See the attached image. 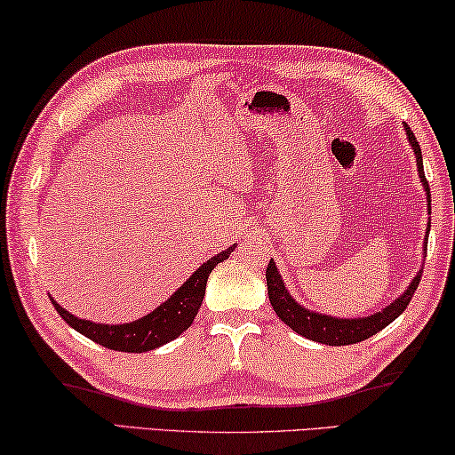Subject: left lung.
Wrapping results in <instances>:
<instances>
[{"instance_id": "1", "label": "left lung", "mask_w": 455, "mask_h": 455, "mask_svg": "<svg viewBox=\"0 0 455 455\" xmlns=\"http://www.w3.org/2000/svg\"><path fill=\"white\" fill-rule=\"evenodd\" d=\"M406 127V136L408 142H411L414 156H417V169H419V177L422 188L427 191V206L431 210V189H428V181L425 177V169H422V155H420V146L414 138V133L411 127ZM431 227V225H428ZM427 236H428V228L425 235V247H427ZM427 258V255H425ZM422 272L419 270L417 276L408 289L404 291V294H400L394 303H389L386 309H381L379 313H373L369 317H355V319H340V317H331V315H323V313H315L300 307L297 300L291 297V292L286 291L284 280L280 278L278 267L274 264V259H270V264L266 267V284H267V297H270V303L276 311V315L283 319V322L289 325L291 330L297 331V334L309 338V340L328 344V347H347V344H356L363 342L371 338L377 331H381L386 325H389L394 322L395 317L400 315L402 311L406 309L408 303H411L414 291L419 289Z\"/></svg>"}]
</instances>
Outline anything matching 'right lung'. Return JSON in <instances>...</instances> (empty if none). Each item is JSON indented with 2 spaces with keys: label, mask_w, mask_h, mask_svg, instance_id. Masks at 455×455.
I'll list each match as a JSON object with an SVG mask.
<instances>
[{
  "label": "right lung",
  "mask_w": 455,
  "mask_h": 455,
  "mask_svg": "<svg viewBox=\"0 0 455 455\" xmlns=\"http://www.w3.org/2000/svg\"><path fill=\"white\" fill-rule=\"evenodd\" d=\"M233 247H228L227 251H220L214 258H210L206 264H202L197 270L191 274L188 283H183L179 289L164 300L163 305H158L155 311L144 315L142 319L130 323H94L88 319H80L72 315V313L63 309L55 299H51V303L57 309V313L63 317V322L72 325L76 331H80L82 336L91 338L92 342L100 344V347L119 350V353H146V350H155L163 344L175 340L179 334H183L185 330L194 323V319L200 311L204 294H206V283L210 272L214 270L220 261L228 259Z\"/></svg>",
  "instance_id": "1"
}]
</instances>
